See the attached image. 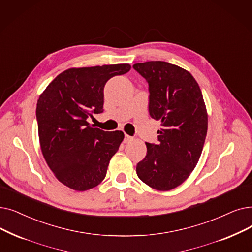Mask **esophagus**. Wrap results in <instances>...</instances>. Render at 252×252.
I'll list each match as a JSON object with an SVG mask.
<instances>
[{
  "label": "esophagus",
  "instance_id": "34e87169",
  "mask_svg": "<svg viewBox=\"0 0 252 252\" xmlns=\"http://www.w3.org/2000/svg\"><path fill=\"white\" fill-rule=\"evenodd\" d=\"M132 140H133V138H132V137L128 136V135H126V134L125 135V140H124L125 143H128V142H130Z\"/></svg>",
  "mask_w": 252,
  "mask_h": 252
}]
</instances>
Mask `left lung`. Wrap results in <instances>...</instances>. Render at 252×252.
<instances>
[{"mask_svg": "<svg viewBox=\"0 0 252 252\" xmlns=\"http://www.w3.org/2000/svg\"><path fill=\"white\" fill-rule=\"evenodd\" d=\"M133 68L149 85V115L160 120L158 144L145 143L137 163L148 187L168 191L189 178L198 163L208 128V114L198 82L187 70L167 62L138 63Z\"/></svg>", "mask_w": 252, "mask_h": 252, "instance_id": "left-lung-1", "label": "left lung"}]
</instances>
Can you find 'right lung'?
I'll use <instances>...</instances> for the list:
<instances>
[{
    "label": "right lung",
    "mask_w": 252,
    "mask_h": 252,
    "mask_svg": "<svg viewBox=\"0 0 252 252\" xmlns=\"http://www.w3.org/2000/svg\"><path fill=\"white\" fill-rule=\"evenodd\" d=\"M129 70L128 63L71 68L40 94L36 115L41 151L65 187L84 191L104 180L125 135L93 127L87 118L104 111L106 82Z\"/></svg>",
    "instance_id": "add662e5"
}]
</instances>
